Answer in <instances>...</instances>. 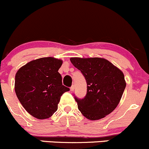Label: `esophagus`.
<instances>
[{
	"instance_id": "34e87169",
	"label": "esophagus",
	"mask_w": 149,
	"mask_h": 149,
	"mask_svg": "<svg viewBox=\"0 0 149 149\" xmlns=\"http://www.w3.org/2000/svg\"><path fill=\"white\" fill-rule=\"evenodd\" d=\"M74 86L72 85L71 87H70V91H71V92H73V91H74Z\"/></svg>"
}]
</instances>
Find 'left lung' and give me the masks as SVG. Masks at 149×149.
Wrapping results in <instances>:
<instances>
[{
    "mask_svg": "<svg viewBox=\"0 0 149 149\" xmlns=\"http://www.w3.org/2000/svg\"><path fill=\"white\" fill-rule=\"evenodd\" d=\"M87 84L84 99L75 97L78 109L89 120L105 117L116 109L126 87L124 73L111 62L100 57H71Z\"/></svg>",
    "mask_w": 149,
    "mask_h": 149,
    "instance_id": "8db88e82",
    "label": "left lung"
}]
</instances>
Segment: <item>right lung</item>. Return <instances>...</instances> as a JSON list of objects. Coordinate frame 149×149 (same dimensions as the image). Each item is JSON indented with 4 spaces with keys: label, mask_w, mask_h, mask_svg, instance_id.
Returning a JSON list of instances; mask_svg holds the SVG:
<instances>
[{
    "label": "right lung",
    "mask_w": 149,
    "mask_h": 149,
    "mask_svg": "<svg viewBox=\"0 0 149 149\" xmlns=\"http://www.w3.org/2000/svg\"><path fill=\"white\" fill-rule=\"evenodd\" d=\"M62 60L42 57L32 60L16 72L15 91L25 109L38 119H45L57 111L62 94L70 90L62 85L58 72Z\"/></svg>",
    "instance_id": "1"
}]
</instances>
